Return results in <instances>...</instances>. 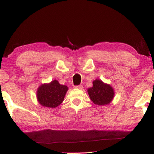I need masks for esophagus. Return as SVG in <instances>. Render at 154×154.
Segmentation results:
<instances>
[{"label":"esophagus","instance_id":"34e87169","mask_svg":"<svg viewBox=\"0 0 154 154\" xmlns=\"http://www.w3.org/2000/svg\"><path fill=\"white\" fill-rule=\"evenodd\" d=\"M74 88L78 89H83V87L82 85H76V86H74Z\"/></svg>","mask_w":154,"mask_h":154}]
</instances>
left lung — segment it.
<instances>
[{
  "mask_svg": "<svg viewBox=\"0 0 154 154\" xmlns=\"http://www.w3.org/2000/svg\"><path fill=\"white\" fill-rule=\"evenodd\" d=\"M87 92L93 103L99 106L110 104L114 97L112 87L98 79L93 81V87L89 88Z\"/></svg>",
  "mask_w": 154,
  "mask_h": 154,
  "instance_id": "obj_1",
  "label": "left lung"
}]
</instances>
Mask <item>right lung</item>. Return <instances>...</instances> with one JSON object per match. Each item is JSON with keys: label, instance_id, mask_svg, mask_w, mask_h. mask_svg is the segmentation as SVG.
I'll return each mask as SVG.
<instances>
[{"label": "right lung", "instance_id": "obj_1", "mask_svg": "<svg viewBox=\"0 0 154 154\" xmlns=\"http://www.w3.org/2000/svg\"><path fill=\"white\" fill-rule=\"evenodd\" d=\"M67 91L66 85L54 79L49 83L41 85L37 89L36 97L42 106L54 109L63 102Z\"/></svg>", "mask_w": 154, "mask_h": 154}]
</instances>
